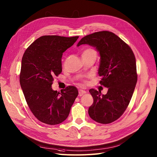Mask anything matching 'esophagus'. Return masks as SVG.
Wrapping results in <instances>:
<instances>
[{
	"mask_svg": "<svg viewBox=\"0 0 157 157\" xmlns=\"http://www.w3.org/2000/svg\"><path fill=\"white\" fill-rule=\"evenodd\" d=\"M86 93V92L85 91V90H79V96L83 95V94H85Z\"/></svg>",
	"mask_w": 157,
	"mask_h": 157,
	"instance_id": "obj_1",
	"label": "esophagus"
}]
</instances>
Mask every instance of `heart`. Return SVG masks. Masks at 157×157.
Listing matches in <instances>:
<instances>
[{
	"label": "heart",
	"mask_w": 157,
	"mask_h": 157,
	"mask_svg": "<svg viewBox=\"0 0 157 157\" xmlns=\"http://www.w3.org/2000/svg\"><path fill=\"white\" fill-rule=\"evenodd\" d=\"M97 56V52L95 49L92 48H87L85 49L83 53H82V56ZM85 82V81H84Z\"/></svg>",
	"instance_id": "1"
}]
</instances>
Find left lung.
Segmentation results:
<instances>
[{
  "label": "left lung",
  "mask_w": 157,
  "mask_h": 157,
  "mask_svg": "<svg viewBox=\"0 0 157 157\" xmlns=\"http://www.w3.org/2000/svg\"><path fill=\"white\" fill-rule=\"evenodd\" d=\"M87 44L99 52L100 84L108 88L105 95L89 90L94 103L88 114L94 121L108 124L118 120L125 112L132 97L137 81L136 61L130 47L114 33L101 31L82 38L78 46Z\"/></svg>",
  "instance_id": "obj_1"
}]
</instances>
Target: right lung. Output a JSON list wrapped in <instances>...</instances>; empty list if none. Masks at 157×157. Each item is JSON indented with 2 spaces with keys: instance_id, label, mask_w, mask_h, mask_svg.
I'll list each match as a JSON object with an SVG mask.
<instances>
[{
  "instance_id": "right-lung-1",
  "label": "right lung",
  "mask_w": 157,
  "mask_h": 157,
  "mask_svg": "<svg viewBox=\"0 0 157 157\" xmlns=\"http://www.w3.org/2000/svg\"><path fill=\"white\" fill-rule=\"evenodd\" d=\"M79 36H43L25 52L20 83L29 108L35 117L48 125H57L69 116L78 95L75 86H69L60 93L52 88L54 77L62 72V56Z\"/></svg>"
}]
</instances>
